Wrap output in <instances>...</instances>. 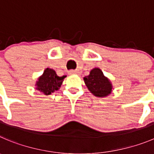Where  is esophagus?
I'll return each instance as SVG.
<instances>
[{"mask_svg":"<svg viewBox=\"0 0 154 154\" xmlns=\"http://www.w3.org/2000/svg\"><path fill=\"white\" fill-rule=\"evenodd\" d=\"M70 74H78V71L77 70H70V72H69Z\"/></svg>","mask_w":154,"mask_h":154,"instance_id":"1","label":"esophagus"}]
</instances>
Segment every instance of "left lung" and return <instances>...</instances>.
Instances as JSON below:
<instances>
[{
	"instance_id": "1",
	"label": "left lung",
	"mask_w": 154,
	"mask_h": 154,
	"mask_svg": "<svg viewBox=\"0 0 154 154\" xmlns=\"http://www.w3.org/2000/svg\"><path fill=\"white\" fill-rule=\"evenodd\" d=\"M87 88L96 97H104L111 93L112 84L100 68H94L84 78Z\"/></svg>"
}]
</instances>
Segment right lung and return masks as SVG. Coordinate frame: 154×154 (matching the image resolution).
<instances>
[{
	"label": "right lung",
	"mask_w": 154,
	"mask_h": 154,
	"mask_svg": "<svg viewBox=\"0 0 154 154\" xmlns=\"http://www.w3.org/2000/svg\"><path fill=\"white\" fill-rule=\"evenodd\" d=\"M65 77L66 76L58 77L54 70L46 68L42 76H41L37 81L36 90L43 93L45 95L51 94L61 87Z\"/></svg>",
	"instance_id": "obj_1"
}]
</instances>
